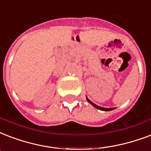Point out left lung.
<instances>
[{
  "mask_svg": "<svg viewBox=\"0 0 151 151\" xmlns=\"http://www.w3.org/2000/svg\"><path fill=\"white\" fill-rule=\"evenodd\" d=\"M86 99H87V101H88V103H90L91 104L93 105V106L95 107L96 109H100V110H102V111H111V110H113V109H106V108H102V107L98 106V105H96V104H95L94 103H93V102L89 101L88 98H86Z\"/></svg>",
  "mask_w": 151,
  "mask_h": 151,
  "instance_id": "1",
  "label": "left lung"
}]
</instances>
